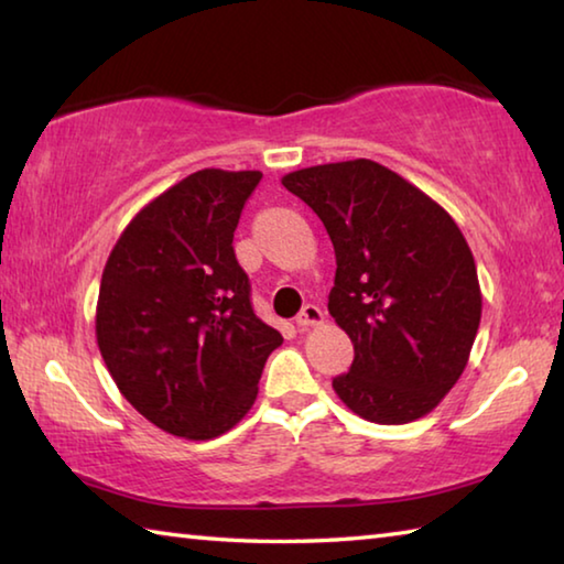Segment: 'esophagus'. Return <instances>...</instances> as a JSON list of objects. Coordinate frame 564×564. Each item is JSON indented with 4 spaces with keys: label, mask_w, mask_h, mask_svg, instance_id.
Segmentation results:
<instances>
[{
    "label": "esophagus",
    "mask_w": 564,
    "mask_h": 564,
    "mask_svg": "<svg viewBox=\"0 0 564 564\" xmlns=\"http://www.w3.org/2000/svg\"><path fill=\"white\" fill-rule=\"evenodd\" d=\"M323 323V311L318 308V305H303V311L295 316V326H299L301 330L305 328H313V326H321Z\"/></svg>",
    "instance_id": "34e87169"
}]
</instances>
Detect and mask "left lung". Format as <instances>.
<instances>
[{"mask_svg":"<svg viewBox=\"0 0 564 564\" xmlns=\"http://www.w3.org/2000/svg\"><path fill=\"white\" fill-rule=\"evenodd\" d=\"M336 251L328 311L356 350L333 390L380 425L423 417L451 393L470 358L482 293L453 216L370 159L285 174Z\"/></svg>","mask_w":564,"mask_h":564,"instance_id":"1","label":"left lung"}]
</instances>
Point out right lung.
<instances>
[{"label":"right lung","mask_w":564,"mask_h":564,"mask_svg":"<svg viewBox=\"0 0 564 564\" xmlns=\"http://www.w3.org/2000/svg\"><path fill=\"white\" fill-rule=\"evenodd\" d=\"M261 171L202 169L123 228L101 273L97 343L121 395L186 441H212L259 395L281 333L251 305L234 231Z\"/></svg>","instance_id":"add662e5"}]
</instances>
